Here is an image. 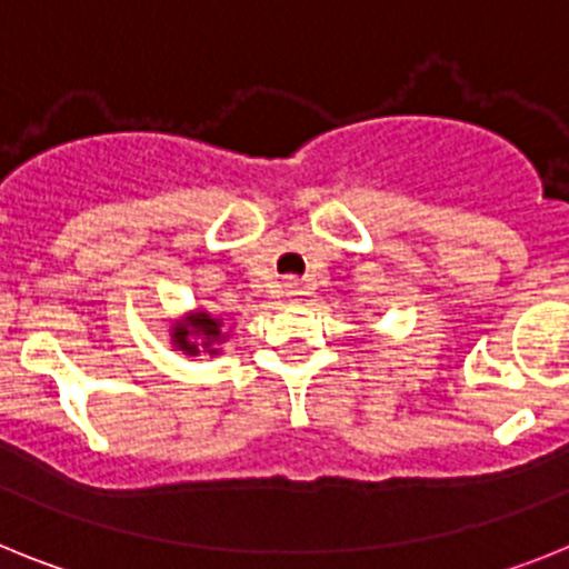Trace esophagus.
<instances>
[{"label":"esophagus","instance_id":"34e87169","mask_svg":"<svg viewBox=\"0 0 569 569\" xmlns=\"http://www.w3.org/2000/svg\"><path fill=\"white\" fill-rule=\"evenodd\" d=\"M305 293H308V288H305L301 281H288V284H284V296H288L290 301H299Z\"/></svg>","mask_w":569,"mask_h":569}]
</instances>
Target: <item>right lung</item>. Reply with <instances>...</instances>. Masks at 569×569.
Segmentation results:
<instances>
[{"instance_id":"obj_1","label":"right lung","mask_w":569,"mask_h":569,"mask_svg":"<svg viewBox=\"0 0 569 569\" xmlns=\"http://www.w3.org/2000/svg\"><path fill=\"white\" fill-rule=\"evenodd\" d=\"M230 339L222 313H210L199 308L170 321V345L184 356H219L222 345Z\"/></svg>"}]
</instances>
